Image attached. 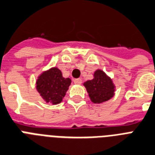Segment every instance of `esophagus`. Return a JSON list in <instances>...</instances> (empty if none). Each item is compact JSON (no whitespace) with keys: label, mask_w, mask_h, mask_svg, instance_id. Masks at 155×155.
Instances as JSON below:
<instances>
[{"label":"esophagus","mask_w":155,"mask_h":155,"mask_svg":"<svg viewBox=\"0 0 155 155\" xmlns=\"http://www.w3.org/2000/svg\"><path fill=\"white\" fill-rule=\"evenodd\" d=\"M74 84H76V85H80L82 84V80L81 79H75V80H74Z\"/></svg>","instance_id":"obj_1"}]
</instances>
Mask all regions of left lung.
<instances>
[{
  "label": "left lung",
  "instance_id": "1",
  "mask_svg": "<svg viewBox=\"0 0 155 155\" xmlns=\"http://www.w3.org/2000/svg\"><path fill=\"white\" fill-rule=\"evenodd\" d=\"M84 86L93 104H100L108 101L114 95L115 85L112 79L101 69L93 74V79L84 82Z\"/></svg>",
  "mask_w": 155,
  "mask_h": 155
}]
</instances>
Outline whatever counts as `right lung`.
I'll list each match as a JSON object with an SVG mask.
<instances>
[{"instance_id":"add662e5","label":"right lung","mask_w":155,"mask_h":155,"mask_svg":"<svg viewBox=\"0 0 155 155\" xmlns=\"http://www.w3.org/2000/svg\"><path fill=\"white\" fill-rule=\"evenodd\" d=\"M71 83V79L64 77L57 67H52L38 75L36 88L46 103L56 105L63 101Z\"/></svg>"}]
</instances>
